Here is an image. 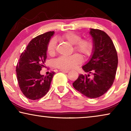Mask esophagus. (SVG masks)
<instances>
[{
  "label": "esophagus",
  "mask_w": 131,
  "mask_h": 131,
  "mask_svg": "<svg viewBox=\"0 0 131 131\" xmlns=\"http://www.w3.org/2000/svg\"><path fill=\"white\" fill-rule=\"evenodd\" d=\"M60 71H62V72H63V73H67L69 72V70H61Z\"/></svg>",
  "instance_id": "esophagus-1"
}]
</instances>
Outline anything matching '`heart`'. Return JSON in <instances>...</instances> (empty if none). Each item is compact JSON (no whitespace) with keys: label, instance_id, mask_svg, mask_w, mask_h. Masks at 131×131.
I'll return each mask as SVG.
<instances>
[{"label":"heart","instance_id":"1","mask_svg":"<svg viewBox=\"0 0 131 131\" xmlns=\"http://www.w3.org/2000/svg\"><path fill=\"white\" fill-rule=\"evenodd\" d=\"M60 39L67 41L71 45H74V49L83 56L89 55L92 51V45L90 41L81 39L80 36L74 32H67L62 35ZM56 48V39H52L48 44V53L52 56L55 53ZM81 62L82 59L79 55L73 54L70 56H60L54 60V65L60 69L70 70L76 67Z\"/></svg>","mask_w":131,"mask_h":131}]
</instances>
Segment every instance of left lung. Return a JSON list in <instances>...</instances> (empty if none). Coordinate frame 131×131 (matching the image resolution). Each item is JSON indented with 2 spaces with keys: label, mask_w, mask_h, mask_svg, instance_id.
<instances>
[{
  "label": "left lung",
  "mask_w": 131,
  "mask_h": 131,
  "mask_svg": "<svg viewBox=\"0 0 131 131\" xmlns=\"http://www.w3.org/2000/svg\"><path fill=\"white\" fill-rule=\"evenodd\" d=\"M93 47L90 58L82 69L86 74H80L73 83L75 89L89 98L105 94L115 79L118 58L112 39L104 31L91 28Z\"/></svg>",
  "instance_id": "8db88e82"
}]
</instances>
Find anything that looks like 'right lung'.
Listing matches in <instances>:
<instances>
[{
  "label": "right lung",
  "mask_w": 131,
  "mask_h": 131,
  "mask_svg": "<svg viewBox=\"0 0 131 131\" xmlns=\"http://www.w3.org/2000/svg\"><path fill=\"white\" fill-rule=\"evenodd\" d=\"M54 31H48L32 39L21 53L16 67L21 91L28 99L36 100L49 91L54 72L45 76L40 71L47 58V46Z\"/></svg>",
  "instance_id": "1"
}]
</instances>
